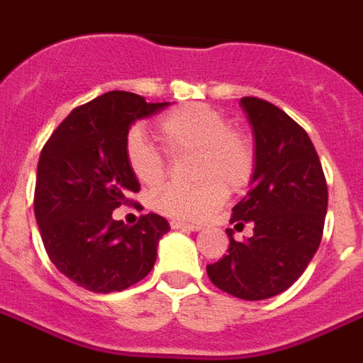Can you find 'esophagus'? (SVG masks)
<instances>
[{
    "instance_id": "esophagus-1",
    "label": "esophagus",
    "mask_w": 363,
    "mask_h": 363,
    "mask_svg": "<svg viewBox=\"0 0 363 363\" xmlns=\"http://www.w3.org/2000/svg\"><path fill=\"white\" fill-rule=\"evenodd\" d=\"M170 228L172 230H184V231H201L203 228L197 225V223H185V222H170Z\"/></svg>"
}]
</instances>
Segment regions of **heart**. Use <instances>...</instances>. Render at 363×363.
<instances>
[{
    "instance_id": "b5f03b06",
    "label": "heart",
    "mask_w": 363,
    "mask_h": 363,
    "mask_svg": "<svg viewBox=\"0 0 363 363\" xmlns=\"http://www.w3.org/2000/svg\"><path fill=\"white\" fill-rule=\"evenodd\" d=\"M155 133L166 157L195 152L193 172L201 179L191 187L168 185L155 195L151 206L162 216L185 222L203 220L222 206L225 191H241L252 179L255 147L245 133L231 130L218 108L203 103L172 108L157 120ZM124 157L141 185L159 187L164 182V157L140 130L128 133Z\"/></svg>"
}]
</instances>
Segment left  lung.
Here are the masks:
<instances>
[{"label": "left lung", "instance_id": "obj_1", "mask_svg": "<svg viewBox=\"0 0 363 363\" xmlns=\"http://www.w3.org/2000/svg\"><path fill=\"white\" fill-rule=\"evenodd\" d=\"M255 135L256 166L250 189L233 206L231 223H255V235L239 243L230 235L228 255L206 266L211 281L243 301H264L289 289L321 243L327 184L308 133L281 108L243 97Z\"/></svg>", "mask_w": 363, "mask_h": 363}]
</instances>
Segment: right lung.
Segmentation results:
<instances>
[{
	"mask_svg": "<svg viewBox=\"0 0 363 363\" xmlns=\"http://www.w3.org/2000/svg\"><path fill=\"white\" fill-rule=\"evenodd\" d=\"M168 105L108 91L76 107L43 145L34 214L49 260L80 287L124 291L155 266L168 222L151 212L128 228L113 211L140 191L124 157L130 126Z\"/></svg>",
	"mask_w": 363,
	"mask_h": 363,
	"instance_id": "1",
	"label": "right lung"
}]
</instances>
